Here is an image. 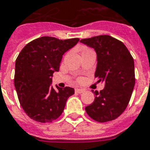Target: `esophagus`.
Listing matches in <instances>:
<instances>
[{
	"label": "esophagus",
	"instance_id": "esophagus-1",
	"mask_svg": "<svg viewBox=\"0 0 150 150\" xmlns=\"http://www.w3.org/2000/svg\"><path fill=\"white\" fill-rule=\"evenodd\" d=\"M84 91H85V90L80 89V88H76V89H75V92L78 93V94H81V93H83V92Z\"/></svg>",
	"mask_w": 150,
	"mask_h": 150
}]
</instances>
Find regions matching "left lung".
Returning <instances> with one entry per match:
<instances>
[{"instance_id": "left-lung-1", "label": "left lung", "mask_w": 150, "mask_h": 150, "mask_svg": "<svg viewBox=\"0 0 150 150\" xmlns=\"http://www.w3.org/2000/svg\"><path fill=\"white\" fill-rule=\"evenodd\" d=\"M81 43L94 48L97 54L95 77L103 82L104 89L95 91L94 102L86 112L99 122L115 120L128 106L135 84L134 62L122 42L110 35L83 39Z\"/></svg>"}]
</instances>
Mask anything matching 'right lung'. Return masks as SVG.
<instances>
[{"label":"right lung","mask_w":150,"mask_h":150,"mask_svg":"<svg viewBox=\"0 0 150 150\" xmlns=\"http://www.w3.org/2000/svg\"><path fill=\"white\" fill-rule=\"evenodd\" d=\"M79 40L37 38L26 44L16 60L14 85L19 102L29 117L39 122H52L64 111L75 90L52 86V75L59 71L62 57Z\"/></svg>","instance_id":"right-lung-1"}]
</instances>
